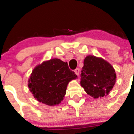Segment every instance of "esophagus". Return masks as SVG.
I'll return each instance as SVG.
<instances>
[{"instance_id": "esophagus-1", "label": "esophagus", "mask_w": 134, "mask_h": 134, "mask_svg": "<svg viewBox=\"0 0 134 134\" xmlns=\"http://www.w3.org/2000/svg\"><path fill=\"white\" fill-rule=\"evenodd\" d=\"M74 72H75L77 76H79V74H80V69H79L78 68L74 70Z\"/></svg>"}]
</instances>
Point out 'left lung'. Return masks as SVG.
<instances>
[{
    "label": "left lung",
    "mask_w": 134,
    "mask_h": 134,
    "mask_svg": "<svg viewBox=\"0 0 134 134\" xmlns=\"http://www.w3.org/2000/svg\"><path fill=\"white\" fill-rule=\"evenodd\" d=\"M116 80L114 69L103 59L87 56L81 73V87L94 98L108 95Z\"/></svg>",
    "instance_id": "obj_1"
}]
</instances>
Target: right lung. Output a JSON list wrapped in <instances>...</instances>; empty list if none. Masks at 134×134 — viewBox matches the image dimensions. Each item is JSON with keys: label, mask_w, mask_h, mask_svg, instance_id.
<instances>
[{"label": "right lung", "mask_w": 134, "mask_h": 134, "mask_svg": "<svg viewBox=\"0 0 134 134\" xmlns=\"http://www.w3.org/2000/svg\"><path fill=\"white\" fill-rule=\"evenodd\" d=\"M76 78L67 62L54 58L34 69L28 81V87L39 102L54 106L61 103L69 82Z\"/></svg>", "instance_id": "add662e5"}]
</instances>
